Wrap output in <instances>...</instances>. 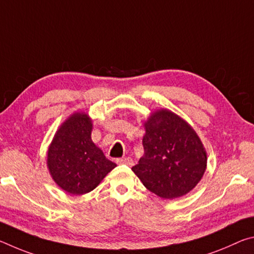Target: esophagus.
<instances>
[{
  "mask_svg": "<svg viewBox=\"0 0 254 254\" xmlns=\"http://www.w3.org/2000/svg\"><path fill=\"white\" fill-rule=\"evenodd\" d=\"M117 163L119 165H126L128 167H132L133 166V160L130 157H126V158H122V159H118Z\"/></svg>",
  "mask_w": 254,
  "mask_h": 254,
  "instance_id": "34e87169",
  "label": "esophagus"
}]
</instances>
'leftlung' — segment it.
I'll list each match as a JSON object with an SVG mask.
<instances>
[{
  "label": "left lung",
  "mask_w": 254,
  "mask_h": 254,
  "mask_svg": "<svg viewBox=\"0 0 254 254\" xmlns=\"http://www.w3.org/2000/svg\"><path fill=\"white\" fill-rule=\"evenodd\" d=\"M145 127L143 157L132 167L144 187L165 199L186 195L203 177L207 156L196 132L178 115L157 111Z\"/></svg>",
  "instance_id": "8db88e82"
}]
</instances>
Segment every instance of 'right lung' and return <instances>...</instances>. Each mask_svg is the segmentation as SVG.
I'll return each mask as SVG.
<instances>
[{
  "mask_svg": "<svg viewBox=\"0 0 254 254\" xmlns=\"http://www.w3.org/2000/svg\"><path fill=\"white\" fill-rule=\"evenodd\" d=\"M92 121L76 113L63 124L48 151V168L59 187L72 195L92 191L117 165L93 143Z\"/></svg>",
  "mask_w": 254,
  "mask_h": 254,
  "instance_id": "obj_1",
  "label": "right lung"
}]
</instances>
